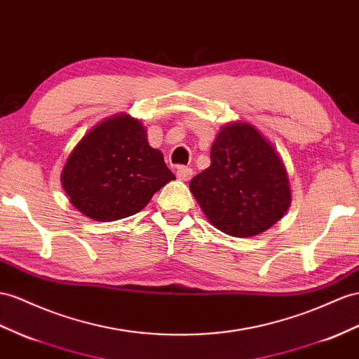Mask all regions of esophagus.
<instances>
[{"mask_svg": "<svg viewBox=\"0 0 359 359\" xmlns=\"http://www.w3.org/2000/svg\"><path fill=\"white\" fill-rule=\"evenodd\" d=\"M177 179L179 180H182V182H188L191 177H192V170L191 168H188V167H179L177 168Z\"/></svg>", "mask_w": 359, "mask_h": 359, "instance_id": "esophagus-1", "label": "esophagus"}]
</instances>
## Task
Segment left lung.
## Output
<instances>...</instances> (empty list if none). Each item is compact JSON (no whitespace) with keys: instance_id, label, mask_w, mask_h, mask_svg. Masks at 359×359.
Here are the masks:
<instances>
[{"instance_id":"obj_1","label":"left lung","mask_w":359,"mask_h":359,"mask_svg":"<svg viewBox=\"0 0 359 359\" xmlns=\"http://www.w3.org/2000/svg\"><path fill=\"white\" fill-rule=\"evenodd\" d=\"M189 189L209 223L236 238L265 232L291 205L288 172L278 150L244 121L219 128L210 165L189 182Z\"/></svg>"}]
</instances>
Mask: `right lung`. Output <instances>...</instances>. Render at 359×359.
<instances>
[{
    "label": "right lung",
    "instance_id": "1",
    "mask_svg": "<svg viewBox=\"0 0 359 359\" xmlns=\"http://www.w3.org/2000/svg\"><path fill=\"white\" fill-rule=\"evenodd\" d=\"M161 150L147 140L137 118L118 114L81 137L62 170V187L71 205L95 222L137 214L174 180Z\"/></svg>",
    "mask_w": 359,
    "mask_h": 359
}]
</instances>
